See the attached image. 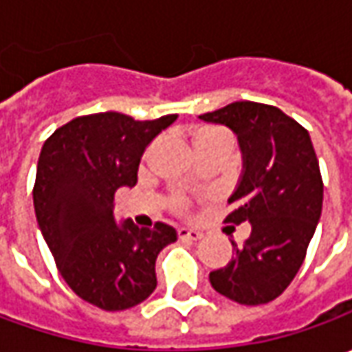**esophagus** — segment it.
<instances>
[{"mask_svg": "<svg viewBox=\"0 0 352 352\" xmlns=\"http://www.w3.org/2000/svg\"><path fill=\"white\" fill-rule=\"evenodd\" d=\"M178 236L182 241H199L204 235L199 231H196V229H186V227H182V229H178Z\"/></svg>", "mask_w": 352, "mask_h": 352, "instance_id": "34e87169", "label": "esophagus"}]
</instances>
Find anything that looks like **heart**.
<instances>
[{
  "label": "heart",
  "mask_w": 352,
  "mask_h": 352,
  "mask_svg": "<svg viewBox=\"0 0 352 352\" xmlns=\"http://www.w3.org/2000/svg\"><path fill=\"white\" fill-rule=\"evenodd\" d=\"M208 133H213V131H201V133H197V137H201V135H208ZM186 206H188V204H186V199H184V197H174V208H176V210H180V211H184L186 210Z\"/></svg>",
  "instance_id": "b5f03b06"
}]
</instances>
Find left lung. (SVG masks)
<instances>
[{
  "label": "left lung",
  "instance_id": "obj_1",
  "mask_svg": "<svg viewBox=\"0 0 352 352\" xmlns=\"http://www.w3.org/2000/svg\"><path fill=\"white\" fill-rule=\"evenodd\" d=\"M199 117L239 137L245 172L225 223L252 227L241 247L231 241L235 258L211 272V286L236 304H268L296 278L321 217L323 180L309 133L266 103L235 102Z\"/></svg>",
  "mask_w": 352,
  "mask_h": 352
}]
</instances>
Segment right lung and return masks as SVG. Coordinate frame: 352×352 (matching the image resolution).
Listing matches in <instances>:
<instances>
[{
  "label": "right lung",
  "instance_id": "obj_1",
  "mask_svg": "<svg viewBox=\"0 0 352 352\" xmlns=\"http://www.w3.org/2000/svg\"><path fill=\"white\" fill-rule=\"evenodd\" d=\"M176 116L137 121L105 111L76 117L48 137L36 164V221L64 282L84 302L123 311L156 288L158 252L178 239L174 227L117 225L113 199L137 184L146 144Z\"/></svg>",
  "mask_w": 352,
  "mask_h": 352
}]
</instances>
